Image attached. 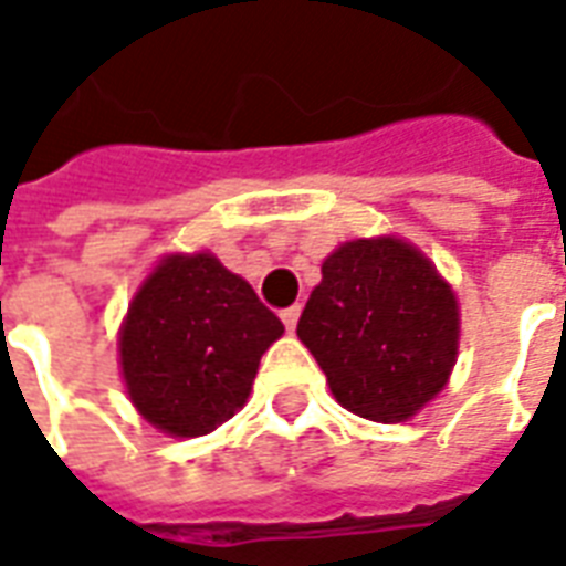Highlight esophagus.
<instances>
[{"label": "esophagus", "mask_w": 566, "mask_h": 566, "mask_svg": "<svg viewBox=\"0 0 566 566\" xmlns=\"http://www.w3.org/2000/svg\"><path fill=\"white\" fill-rule=\"evenodd\" d=\"M282 321H284V327H287V331H294L296 321H300V306L284 308V312H282Z\"/></svg>", "instance_id": "obj_1"}]
</instances>
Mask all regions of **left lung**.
Segmentation results:
<instances>
[{
	"label": "left lung",
	"instance_id": "1",
	"mask_svg": "<svg viewBox=\"0 0 566 566\" xmlns=\"http://www.w3.org/2000/svg\"><path fill=\"white\" fill-rule=\"evenodd\" d=\"M296 336L348 412L394 424L446 388L461 318L437 266L403 239L379 235L324 260Z\"/></svg>",
	"mask_w": 566,
	"mask_h": 566
}]
</instances>
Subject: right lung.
Wrapping results in <instances>:
<instances>
[{
  "label": "right lung",
  "mask_w": 566,
  "mask_h": 566,
  "mask_svg": "<svg viewBox=\"0 0 566 566\" xmlns=\"http://www.w3.org/2000/svg\"><path fill=\"white\" fill-rule=\"evenodd\" d=\"M284 333L254 287L211 254H169L129 303L120 369L133 406L169 437H202L245 406Z\"/></svg>",
  "instance_id": "add662e5"
}]
</instances>
